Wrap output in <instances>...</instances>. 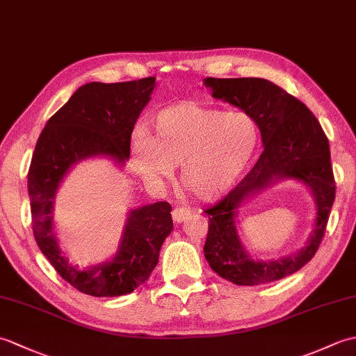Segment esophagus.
<instances>
[{"label":"esophagus","instance_id":"34e87169","mask_svg":"<svg viewBox=\"0 0 356 356\" xmlns=\"http://www.w3.org/2000/svg\"><path fill=\"white\" fill-rule=\"evenodd\" d=\"M191 217V213L185 208H176L172 209V220L176 223H182V222H186L188 218Z\"/></svg>","mask_w":356,"mask_h":356}]
</instances>
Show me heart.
Here are the masks:
<instances>
[{
	"mask_svg": "<svg viewBox=\"0 0 356 356\" xmlns=\"http://www.w3.org/2000/svg\"><path fill=\"white\" fill-rule=\"evenodd\" d=\"M252 116L184 102L153 118V134L139 128L133 138L134 165L157 182L180 163V184L202 200L220 197L236 185L259 147Z\"/></svg>",
	"mask_w": 356,
	"mask_h": 356,
	"instance_id": "obj_1",
	"label": "heart"
}]
</instances>
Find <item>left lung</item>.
<instances>
[{
  "label": "left lung",
  "instance_id": "8db88e82",
  "mask_svg": "<svg viewBox=\"0 0 356 356\" xmlns=\"http://www.w3.org/2000/svg\"><path fill=\"white\" fill-rule=\"evenodd\" d=\"M203 82L216 99L236 105L255 119L264 148L246 177L223 200L205 211L209 216L205 259L211 269L234 284L277 282L312 260L324 237L335 200L329 140L312 111L274 82L261 78H207ZM280 178L298 179L312 190L317 207L314 231L297 254L280 261H255L241 245L236 209Z\"/></svg>",
  "mask_w": 356,
  "mask_h": 356
}]
</instances>
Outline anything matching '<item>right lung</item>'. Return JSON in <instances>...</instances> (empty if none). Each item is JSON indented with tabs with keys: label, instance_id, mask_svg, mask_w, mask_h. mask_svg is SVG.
<instances>
[{
	"label": "right lung",
	"instance_id": "1",
	"mask_svg": "<svg viewBox=\"0 0 356 356\" xmlns=\"http://www.w3.org/2000/svg\"><path fill=\"white\" fill-rule=\"evenodd\" d=\"M156 78L90 82L53 115L36 142L27 174L33 236L51 266L78 291L92 297H119L147 282L172 231L171 205L156 202L131 209L111 260L81 269L63 254L53 226L58 188L74 165L107 157L118 166L130 159L136 120L151 99Z\"/></svg>",
	"mask_w": 356,
	"mask_h": 356
}]
</instances>
